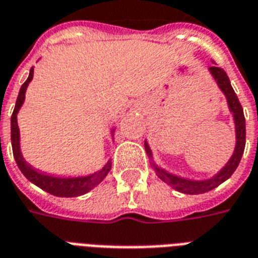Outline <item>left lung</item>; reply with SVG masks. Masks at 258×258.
Listing matches in <instances>:
<instances>
[{
    "instance_id": "1",
    "label": "left lung",
    "mask_w": 258,
    "mask_h": 258,
    "mask_svg": "<svg viewBox=\"0 0 258 258\" xmlns=\"http://www.w3.org/2000/svg\"><path fill=\"white\" fill-rule=\"evenodd\" d=\"M216 64V63H215ZM212 77L215 78L216 84L221 88V90L225 93L226 98H227V104H229L230 111L233 112L234 123H235V133H237V145H235V150L234 154L231 155L230 161L226 164V166L222 169L221 172L215 174L208 180L204 181H192V180H186V178H181V177L170 174L164 169L158 168L157 165L153 164V168L155 170V174L160 177L161 180L166 182L168 185L173 186L174 189L178 192L186 195H199L208 192V190L214 189L218 185H221L222 182L226 181L239 165V161L242 158L243 150H245V142H246V128H245V116H243L242 105L239 103L237 94L234 92L233 86L230 84V80L226 72L222 68L218 66H211L210 68ZM145 149H146L147 155L151 158V150L147 142H145Z\"/></svg>"
}]
</instances>
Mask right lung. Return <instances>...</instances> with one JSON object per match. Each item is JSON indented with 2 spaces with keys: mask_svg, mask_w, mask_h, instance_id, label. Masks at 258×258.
Listing matches in <instances>:
<instances>
[{
  "mask_svg": "<svg viewBox=\"0 0 258 258\" xmlns=\"http://www.w3.org/2000/svg\"><path fill=\"white\" fill-rule=\"evenodd\" d=\"M33 78V68H31L29 76L27 78V81L21 85L20 88V93L16 100L15 109L12 113L11 117V139H12V149H13V155H15L16 164L21 170V173L24 174L29 181L33 182L35 185L39 188H42L43 190H46L48 194L54 195V196H59V198H76V196H81V195L89 192L90 189H93L94 186L98 185L100 182L103 181L108 172L111 170V161H108L107 165L104 166L101 170L90 174V176L85 177H76V178H59V177L47 176L44 173H39L33 168H31V165H28L23 158L21 151H20V134H19V125H17V112H19L20 107L23 105L25 98V90L27 86Z\"/></svg>",
  "mask_w": 258,
  "mask_h": 258,
  "instance_id": "1",
  "label": "right lung"
}]
</instances>
